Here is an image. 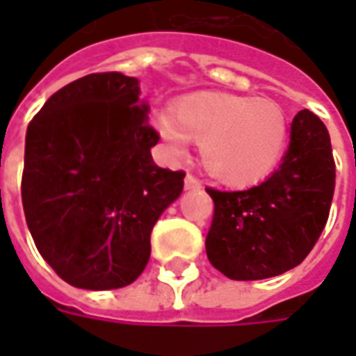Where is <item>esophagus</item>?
Wrapping results in <instances>:
<instances>
[{"instance_id":"obj_1","label":"esophagus","mask_w":356,"mask_h":356,"mask_svg":"<svg viewBox=\"0 0 356 356\" xmlns=\"http://www.w3.org/2000/svg\"><path fill=\"white\" fill-rule=\"evenodd\" d=\"M185 188L186 191H198V188H202V183H200V179L198 177H194V175H186L185 177Z\"/></svg>"}]
</instances>
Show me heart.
Returning a JSON list of instances; mask_svg holds the SVG:
<instances>
[{
  "mask_svg": "<svg viewBox=\"0 0 356 356\" xmlns=\"http://www.w3.org/2000/svg\"><path fill=\"white\" fill-rule=\"evenodd\" d=\"M154 127L173 152L186 140L200 143L209 175L231 186H248L275 170L288 140V118L268 97L194 93L158 112Z\"/></svg>",
  "mask_w": 356,
  "mask_h": 356,
  "instance_id": "heart-1",
  "label": "heart"
}]
</instances>
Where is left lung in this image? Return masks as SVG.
<instances>
[{"label": "left lung", "instance_id": "left-lung-1", "mask_svg": "<svg viewBox=\"0 0 356 356\" xmlns=\"http://www.w3.org/2000/svg\"><path fill=\"white\" fill-rule=\"evenodd\" d=\"M334 186L328 129L301 110L282 163L267 181L232 193L206 188L216 204L206 236L209 263L232 280H261L298 267L324 231Z\"/></svg>", "mask_w": 356, "mask_h": 356}]
</instances>
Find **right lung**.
I'll use <instances>...</instances> for the list:
<instances>
[{
    "label": "right lung",
    "instance_id": "right-lung-1",
    "mask_svg": "<svg viewBox=\"0 0 356 356\" xmlns=\"http://www.w3.org/2000/svg\"><path fill=\"white\" fill-rule=\"evenodd\" d=\"M139 81L89 74L53 93L26 131L22 208L38 252L65 282L116 290L150 257V232L183 193L185 171L158 168Z\"/></svg>",
    "mask_w": 356,
    "mask_h": 356
}]
</instances>
